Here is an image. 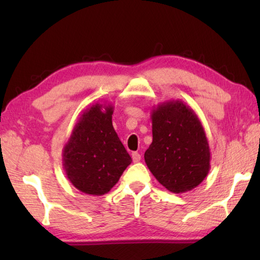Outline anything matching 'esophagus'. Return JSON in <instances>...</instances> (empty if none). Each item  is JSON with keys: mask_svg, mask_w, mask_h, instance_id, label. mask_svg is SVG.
Masks as SVG:
<instances>
[{"mask_svg": "<svg viewBox=\"0 0 260 260\" xmlns=\"http://www.w3.org/2000/svg\"><path fill=\"white\" fill-rule=\"evenodd\" d=\"M132 159H133L134 162H138L141 160V155L139 152H133L132 153Z\"/></svg>", "mask_w": 260, "mask_h": 260, "instance_id": "obj_1", "label": "esophagus"}]
</instances>
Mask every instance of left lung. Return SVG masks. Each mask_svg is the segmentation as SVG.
<instances>
[{
	"label": "left lung",
	"mask_w": 260,
	"mask_h": 260,
	"mask_svg": "<svg viewBox=\"0 0 260 260\" xmlns=\"http://www.w3.org/2000/svg\"><path fill=\"white\" fill-rule=\"evenodd\" d=\"M152 142L144 160L167 190L181 193L196 188L210 171L211 152L204 127L182 101H166L151 110Z\"/></svg>",
	"instance_id": "1"
}]
</instances>
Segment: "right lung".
Masks as SVG:
<instances>
[{
    "instance_id": "1",
    "label": "right lung",
    "mask_w": 260,
    "mask_h": 260,
    "mask_svg": "<svg viewBox=\"0 0 260 260\" xmlns=\"http://www.w3.org/2000/svg\"><path fill=\"white\" fill-rule=\"evenodd\" d=\"M113 105L96 102L83 111L61 151L63 169L78 190L102 196L132 162L112 125Z\"/></svg>"
}]
</instances>
